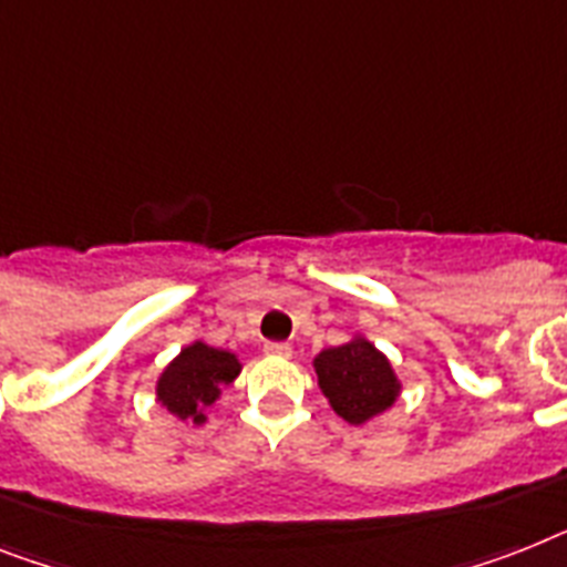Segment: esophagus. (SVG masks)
<instances>
[{"label":"esophagus","instance_id":"1","mask_svg":"<svg viewBox=\"0 0 567 567\" xmlns=\"http://www.w3.org/2000/svg\"><path fill=\"white\" fill-rule=\"evenodd\" d=\"M264 350L269 357H292V344H287V341H266Z\"/></svg>","mask_w":567,"mask_h":567}]
</instances>
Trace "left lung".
Returning <instances> with one entry per match:
<instances>
[{
  "label": "left lung",
  "instance_id": "obj_1",
  "mask_svg": "<svg viewBox=\"0 0 567 567\" xmlns=\"http://www.w3.org/2000/svg\"><path fill=\"white\" fill-rule=\"evenodd\" d=\"M318 385L339 417L364 423L396 400V377L371 341L357 339L316 357Z\"/></svg>",
  "mask_w": 567,
  "mask_h": 567
}]
</instances>
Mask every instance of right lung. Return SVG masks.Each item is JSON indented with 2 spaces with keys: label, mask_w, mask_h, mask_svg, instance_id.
I'll return each instance as SVG.
<instances>
[{
  "label": "right lung",
  "mask_w": 567,
  "mask_h": 567,
  "mask_svg": "<svg viewBox=\"0 0 567 567\" xmlns=\"http://www.w3.org/2000/svg\"><path fill=\"white\" fill-rule=\"evenodd\" d=\"M240 373V362L228 350L208 348L196 341L167 364L158 379L156 394L171 414L179 420L203 423V409L217 400L219 385H228Z\"/></svg>",
  "instance_id": "1"
}]
</instances>
